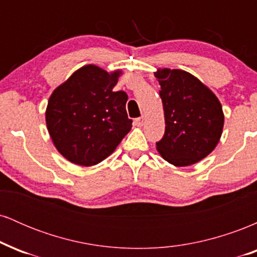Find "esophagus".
<instances>
[{
    "label": "esophagus",
    "mask_w": 257,
    "mask_h": 257,
    "mask_svg": "<svg viewBox=\"0 0 257 257\" xmlns=\"http://www.w3.org/2000/svg\"><path fill=\"white\" fill-rule=\"evenodd\" d=\"M135 124L138 126H141L144 124V117H139V118L135 119Z\"/></svg>",
    "instance_id": "esophagus-1"
}]
</instances>
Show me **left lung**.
<instances>
[{
    "mask_svg": "<svg viewBox=\"0 0 257 257\" xmlns=\"http://www.w3.org/2000/svg\"><path fill=\"white\" fill-rule=\"evenodd\" d=\"M166 132L156 143L161 156L175 167L205 158L219 143L223 112L216 95L198 78L182 70L159 69Z\"/></svg>",
    "mask_w": 257,
    "mask_h": 257,
    "instance_id": "8db88e82",
    "label": "left lung"
}]
</instances>
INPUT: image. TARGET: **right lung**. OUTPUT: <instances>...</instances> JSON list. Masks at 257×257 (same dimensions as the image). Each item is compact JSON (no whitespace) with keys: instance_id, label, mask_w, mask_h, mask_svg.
<instances>
[{"instance_id":"right-lung-1","label":"right lung","mask_w":257,"mask_h":257,"mask_svg":"<svg viewBox=\"0 0 257 257\" xmlns=\"http://www.w3.org/2000/svg\"><path fill=\"white\" fill-rule=\"evenodd\" d=\"M120 71L85 65L53 91L46 123L53 144L67 161L95 166L107 158L132 129L125 91H113Z\"/></svg>"}]
</instances>
